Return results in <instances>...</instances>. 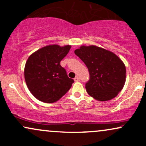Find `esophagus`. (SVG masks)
<instances>
[{"instance_id":"34e87169","label":"esophagus","mask_w":146,"mask_h":146,"mask_svg":"<svg viewBox=\"0 0 146 146\" xmlns=\"http://www.w3.org/2000/svg\"><path fill=\"white\" fill-rule=\"evenodd\" d=\"M74 80H75V82H79V81H80V78H79V77H75V78H74Z\"/></svg>"}]
</instances>
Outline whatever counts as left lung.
Returning a JSON list of instances; mask_svg holds the SVG:
<instances>
[{
    "label": "left lung",
    "mask_w": 146,
    "mask_h": 146,
    "mask_svg": "<svg viewBox=\"0 0 146 146\" xmlns=\"http://www.w3.org/2000/svg\"><path fill=\"white\" fill-rule=\"evenodd\" d=\"M75 54L86 64L90 78L87 93L98 101H108L118 95L125 82V66L116 55L96 46H82Z\"/></svg>",
    "instance_id": "1"
}]
</instances>
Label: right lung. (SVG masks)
I'll list each match as a JSON object with an SVG mask.
<instances>
[{
    "instance_id": "right-lung-1",
    "label": "right lung",
    "mask_w": 146,
    "mask_h": 146,
    "mask_svg": "<svg viewBox=\"0 0 146 146\" xmlns=\"http://www.w3.org/2000/svg\"><path fill=\"white\" fill-rule=\"evenodd\" d=\"M71 46L49 45L29 56L25 64V78L28 88L40 101L53 103L59 100L74 82L60 62L68 54Z\"/></svg>"
}]
</instances>
